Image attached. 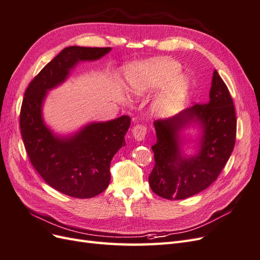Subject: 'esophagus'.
I'll return each mask as SVG.
<instances>
[{"label":"esophagus","instance_id":"34e87169","mask_svg":"<svg viewBox=\"0 0 260 260\" xmlns=\"http://www.w3.org/2000/svg\"><path fill=\"white\" fill-rule=\"evenodd\" d=\"M132 136L135 138V140H137L138 142H141V141H143L145 136H146V128L144 125H135L132 129Z\"/></svg>","mask_w":260,"mask_h":260}]
</instances>
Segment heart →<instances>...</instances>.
Wrapping results in <instances>:
<instances>
[{
    "instance_id": "b5f03b06",
    "label": "heart",
    "mask_w": 260,
    "mask_h": 260,
    "mask_svg": "<svg viewBox=\"0 0 260 260\" xmlns=\"http://www.w3.org/2000/svg\"><path fill=\"white\" fill-rule=\"evenodd\" d=\"M180 73L179 62L154 57L128 65L124 77L133 96L143 98L161 89L153 102V112L165 118L176 114L187 95L188 81Z\"/></svg>"
}]
</instances>
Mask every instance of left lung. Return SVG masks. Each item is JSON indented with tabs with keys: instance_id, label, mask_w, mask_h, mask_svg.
Here are the masks:
<instances>
[{
	"instance_id": "1",
	"label": "left lung",
	"mask_w": 260,
	"mask_h": 260,
	"mask_svg": "<svg viewBox=\"0 0 260 260\" xmlns=\"http://www.w3.org/2000/svg\"><path fill=\"white\" fill-rule=\"evenodd\" d=\"M155 166L148 177L152 191L167 200H183L207 188L229 160L237 136L232 98L217 70L209 102L154 122ZM198 131L192 137L186 131ZM193 148L194 153L187 149Z\"/></svg>"
}]
</instances>
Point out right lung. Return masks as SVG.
Segmentation results:
<instances>
[{
  "label": "right lung",
  "instance_id": "1",
  "mask_svg": "<svg viewBox=\"0 0 260 260\" xmlns=\"http://www.w3.org/2000/svg\"><path fill=\"white\" fill-rule=\"evenodd\" d=\"M111 48L68 46L46 65L25 92L20 130L31 164L42 179L58 192L76 199H90L111 182L109 166L125 145L131 119L121 116L108 121H91L77 131L60 135L43 118L48 93L64 83L81 61L99 60Z\"/></svg>",
  "mask_w": 260,
  "mask_h": 260
}]
</instances>
